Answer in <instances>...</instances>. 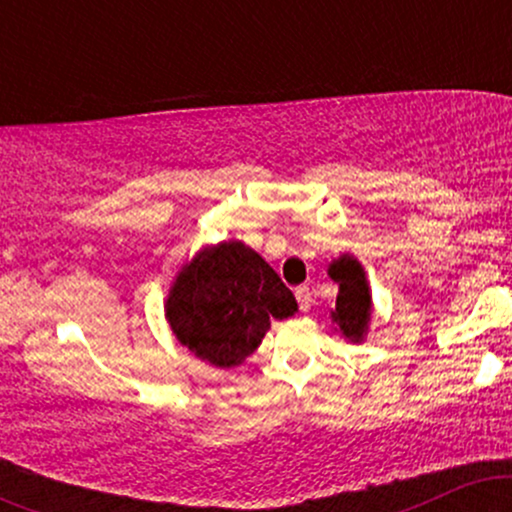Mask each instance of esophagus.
<instances>
[{"instance_id":"obj_1","label":"esophagus","mask_w":512,"mask_h":512,"mask_svg":"<svg viewBox=\"0 0 512 512\" xmlns=\"http://www.w3.org/2000/svg\"><path fill=\"white\" fill-rule=\"evenodd\" d=\"M296 301H298V308H301L303 313H308L310 305H313V293H310L308 286H298V289H296Z\"/></svg>"}]
</instances>
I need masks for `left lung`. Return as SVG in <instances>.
Wrapping results in <instances>:
<instances>
[{
    "instance_id": "1",
    "label": "left lung",
    "mask_w": 512,
    "mask_h": 512,
    "mask_svg": "<svg viewBox=\"0 0 512 512\" xmlns=\"http://www.w3.org/2000/svg\"><path fill=\"white\" fill-rule=\"evenodd\" d=\"M327 274L339 286L337 303L330 313L334 332H339L346 342L361 344L368 334L370 313H373V296L363 272V264L354 255L344 252L327 267Z\"/></svg>"
}]
</instances>
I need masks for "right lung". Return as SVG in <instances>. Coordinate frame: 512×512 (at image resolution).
I'll list each match as a JSON object with an SVG mask.
<instances>
[{
    "label": "right lung",
    "instance_id": "obj_1",
    "mask_svg": "<svg viewBox=\"0 0 512 512\" xmlns=\"http://www.w3.org/2000/svg\"><path fill=\"white\" fill-rule=\"evenodd\" d=\"M298 313L279 274L243 240L207 245L180 267L166 298L175 339L216 368H236L272 320Z\"/></svg>",
    "mask_w": 512,
    "mask_h": 512
}]
</instances>
